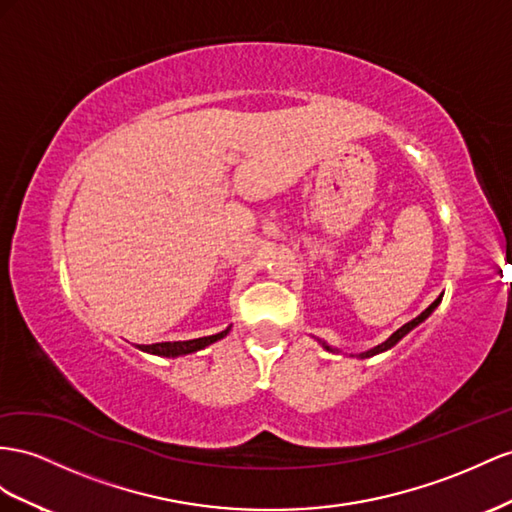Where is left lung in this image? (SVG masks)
Returning <instances> with one entry per match:
<instances>
[{"label":"left lung","mask_w":512,"mask_h":512,"mask_svg":"<svg viewBox=\"0 0 512 512\" xmlns=\"http://www.w3.org/2000/svg\"><path fill=\"white\" fill-rule=\"evenodd\" d=\"M439 301H441V297H437V299H435V301L431 303V306H428V308H426V310H424L422 314H418V316H416V319H413V321H409V323H405V325H403V327H400V329H396V331H394V334H392V336H390L388 340H385V342H381V344H379V347H375V349H370V351H366V353H359V357H372V355H377V353H383V351H388V349H392V347H394V344H396V342H398L400 338H403L405 334H409V331H411L413 327H416V325H420V323H422V321L426 319V316H428V314H431V312H433V310L437 308V303H439ZM323 347H325L327 351H331V347H327V344H325V342H323Z\"/></svg>","instance_id":"8db88e82"}]
</instances>
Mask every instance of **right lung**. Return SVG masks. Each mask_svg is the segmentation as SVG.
Masks as SVG:
<instances>
[{
	"mask_svg": "<svg viewBox=\"0 0 512 512\" xmlns=\"http://www.w3.org/2000/svg\"><path fill=\"white\" fill-rule=\"evenodd\" d=\"M230 331L224 329L219 331L215 336H204V338H196V340H181V342H155V344H137V349H142L146 353H153V355H161V357H178V355H187L193 351H200L204 347H209V344L222 340Z\"/></svg>",
	"mask_w": 512,
	"mask_h": 512,
	"instance_id": "add662e5",
	"label": "right lung"
}]
</instances>
